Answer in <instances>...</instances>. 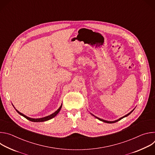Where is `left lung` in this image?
Instances as JSON below:
<instances>
[{
	"label": "left lung",
	"mask_w": 155,
	"mask_h": 155,
	"mask_svg": "<svg viewBox=\"0 0 155 155\" xmlns=\"http://www.w3.org/2000/svg\"><path fill=\"white\" fill-rule=\"evenodd\" d=\"M134 109H133L132 110V111L130 112H129L128 114H127V115H126L125 116H124V117H121V118H120V119H118V120H115V121H106V120H102V119H101V118H98V117H96V116H94V115H93L94 117H96V118H97L99 120H100V121H103V122H105V123H116V122H117V121H120V120H121V119H123V118H124V117H127L129 115H130L132 112H133V110H134Z\"/></svg>",
	"instance_id": "obj_1"
}]
</instances>
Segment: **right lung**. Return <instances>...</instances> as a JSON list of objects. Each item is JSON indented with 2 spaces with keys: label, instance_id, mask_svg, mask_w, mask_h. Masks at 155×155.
Listing matches in <instances>:
<instances>
[{
  "label": "right lung",
  "instance_id": "1",
  "mask_svg": "<svg viewBox=\"0 0 155 155\" xmlns=\"http://www.w3.org/2000/svg\"><path fill=\"white\" fill-rule=\"evenodd\" d=\"M13 107H14V106H13ZM61 107H62V104H61V105L60 106V107L56 110V111L55 112H54V113L52 114L51 115H48V116H47V117H43V118H29V117L26 116L25 115L23 114L22 113L19 112V111H18V110H17L16 109V112H17L19 115H21V116L24 117L26 118L27 120H29V121H32V122H43V121H48V120H51V118H54L55 116H56V115H58V114L60 110H61Z\"/></svg>",
  "mask_w": 155,
  "mask_h": 155
}]
</instances>
